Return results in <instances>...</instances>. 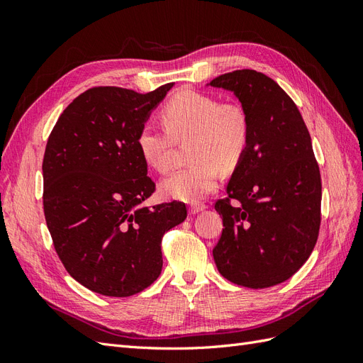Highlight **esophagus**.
I'll return each mask as SVG.
<instances>
[{
    "label": "esophagus",
    "mask_w": 363,
    "mask_h": 363,
    "mask_svg": "<svg viewBox=\"0 0 363 363\" xmlns=\"http://www.w3.org/2000/svg\"><path fill=\"white\" fill-rule=\"evenodd\" d=\"M204 208H206V206H204V204H191V207H189V213H191V215H196V213L203 212Z\"/></svg>",
    "instance_id": "esophagus-1"
}]
</instances>
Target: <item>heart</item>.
<instances>
[{
	"label": "heart",
	"instance_id": "heart-1",
	"mask_svg": "<svg viewBox=\"0 0 363 363\" xmlns=\"http://www.w3.org/2000/svg\"><path fill=\"white\" fill-rule=\"evenodd\" d=\"M167 130L152 124L142 125L136 145L142 159L159 172L168 171L174 140L191 139V167L177 169L160 182L164 199L199 203L212 194L219 180V168L235 169L242 160L250 140V119L238 103H221L218 98L191 89L180 91L162 108Z\"/></svg>",
	"mask_w": 363,
	"mask_h": 363
}]
</instances>
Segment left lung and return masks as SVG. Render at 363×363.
Segmentation results:
<instances>
[{"mask_svg": "<svg viewBox=\"0 0 363 363\" xmlns=\"http://www.w3.org/2000/svg\"><path fill=\"white\" fill-rule=\"evenodd\" d=\"M208 84L232 91L250 119L245 155L215 204L224 224L213 248L216 268L239 286H276L304 265L320 233L321 175L309 130L265 74L239 69Z\"/></svg>", "mask_w": 363, "mask_h": 363, "instance_id": "1", "label": "left lung"}]
</instances>
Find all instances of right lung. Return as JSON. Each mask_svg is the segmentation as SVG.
<instances>
[{
  "instance_id": "right-lung-1",
  "label": "right lung",
  "mask_w": 363,
  "mask_h": 363,
  "mask_svg": "<svg viewBox=\"0 0 363 363\" xmlns=\"http://www.w3.org/2000/svg\"><path fill=\"white\" fill-rule=\"evenodd\" d=\"M174 84L148 94L87 89L65 108L43 156V213L69 276L107 296L148 288L162 271V238L183 223L184 203L144 207L156 184L136 139Z\"/></svg>"
}]
</instances>
